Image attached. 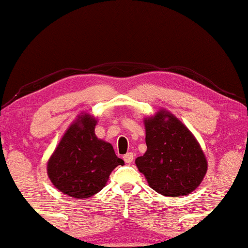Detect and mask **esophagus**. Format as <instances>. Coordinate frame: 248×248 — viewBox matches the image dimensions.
I'll return each mask as SVG.
<instances>
[{"label":"esophagus","mask_w":248,"mask_h":248,"mask_svg":"<svg viewBox=\"0 0 248 248\" xmlns=\"http://www.w3.org/2000/svg\"><path fill=\"white\" fill-rule=\"evenodd\" d=\"M124 160L126 163H132L134 160V154L133 153H128L124 156Z\"/></svg>","instance_id":"1"}]
</instances>
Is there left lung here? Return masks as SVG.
<instances>
[{
    "mask_svg": "<svg viewBox=\"0 0 248 248\" xmlns=\"http://www.w3.org/2000/svg\"><path fill=\"white\" fill-rule=\"evenodd\" d=\"M143 122L147 151L135 164L149 186L169 198L194 192L208 170L207 157L195 136L164 108L145 116Z\"/></svg>",
    "mask_w": 248,
    "mask_h": 248,
    "instance_id": "8db88e82",
    "label": "left lung"
}]
</instances>
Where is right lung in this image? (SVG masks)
Here are the masks:
<instances>
[{"mask_svg":"<svg viewBox=\"0 0 248 248\" xmlns=\"http://www.w3.org/2000/svg\"><path fill=\"white\" fill-rule=\"evenodd\" d=\"M97 118L83 112L65 130L47 162L55 188L74 199H88L106 186L109 174L124 162L111 143L94 134Z\"/></svg>","mask_w":248,"mask_h":248,"instance_id":"right-lung-1","label":"right lung"}]
</instances>
